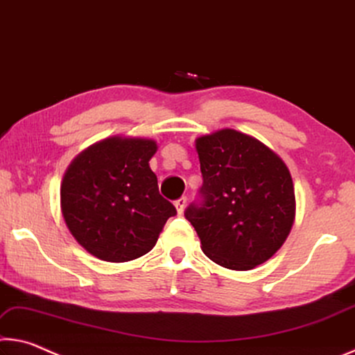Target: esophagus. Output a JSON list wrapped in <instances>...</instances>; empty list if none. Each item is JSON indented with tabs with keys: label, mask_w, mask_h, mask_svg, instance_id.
<instances>
[{
	"label": "esophagus",
	"mask_w": 355,
	"mask_h": 355,
	"mask_svg": "<svg viewBox=\"0 0 355 355\" xmlns=\"http://www.w3.org/2000/svg\"><path fill=\"white\" fill-rule=\"evenodd\" d=\"M185 205H187V198H185V196H181V198L174 201V206H176V211H178L179 216H181V214L184 212Z\"/></svg>",
	"instance_id": "esophagus-1"
}]
</instances>
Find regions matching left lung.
<instances>
[{
  "instance_id": "obj_1",
  "label": "left lung",
  "mask_w": 355,
  "mask_h": 355,
  "mask_svg": "<svg viewBox=\"0 0 355 355\" xmlns=\"http://www.w3.org/2000/svg\"><path fill=\"white\" fill-rule=\"evenodd\" d=\"M202 187L185 209L201 250L231 270H250L280 248L295 218L288 166L245 133L223 129L195 141Z\"/></svg>"
}]
</instances>
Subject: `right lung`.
<instances>
[{
	"label": "right lung",
	"instance_id": "right-lung-1",
	"mask_svg": "<svg viewBox=\"0 0 355 355\" xmlns=\"http://www.w3.org/2000/svg\"><path fill=\"white\" fill-rule=\"evenodd\" d=\"M157 143L112 137L69 165L61 182L64 222L81 247L108 263H125L153 250L176 207L159 193L149 160Z\"/></svg>",
	"mask_w": 355,
	"mask_h": 355
}]
</instances>
